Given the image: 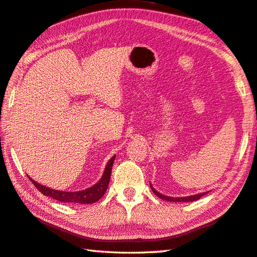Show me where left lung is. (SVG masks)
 Here are the masks:
<instances>
[{"label": "left lung", "instance_id": "8db88e82", "mask_svg": "<svg viewBox=\"0 0 257 257\" xmlns=\"http://www.w3.org/2000/svg\"><path fill=\"white\" fill-rule=\"evenodd\" d=\"M150 188L154 192L155 195H157L159 198H162L164 200H168V202H194V200H197L200 197H203L204 195H206V193H200L197 195H192V196H187V197H169V196H165L163 194L158 193L157 190H156L152 185H150Z\"/></svg>", "mask_w": 257, "mask_h": 257}]
</instances>
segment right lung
I'll list each match as a JSON object with an SVG mask.
<instances>
[{
	"instance_id": "obj_1",
	"label": "right lung",
	"mask_w": 257,
	"mask_h": 257,
	"mask_svg": "<svg viewBox=\"0 0 257 257\" xmlns=\"http://www.w3.org/2000/svg\"><path fill=\"white\" fill-rule=\"evenodd\" d=\"M114 159H115V156H113V157L109 160L107 166H105V169L101 179H100L97 184L93 185L92 187L87 188L84 190H79V192H62V190L52 189L50 187H47V186L44 185L38 184L32 178L30 177L29 178L35 187L39 189V192H41V194H43L44 196H49V197H52L53 199H57L59 202L70 203V204H73V203L74 204H92V203L98 202L108 188Z\"/></svg>"
}]
</instances>
